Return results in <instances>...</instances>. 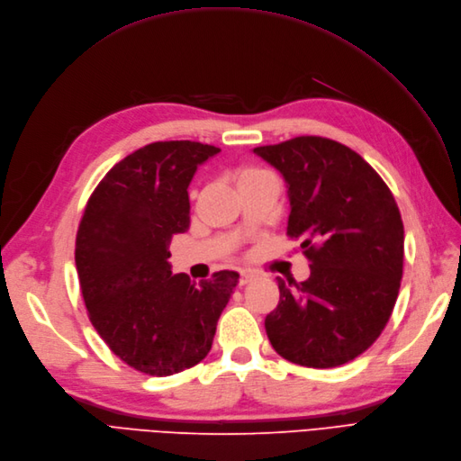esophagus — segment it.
Wrapping results in <instances>:
<instances>
[{
	"label": "esophagus",
	"instance_id": "1",
	"mask_svg": "<svg viewBox=\"0 0 461 461\" xmlns=\"http://www.w3.org/2000/svg\"><path fill=\"white\" fill-rule=\"evenodd\" d=\"M253 280H255V276H253L251 272H246V270H244V272L240 274V285H248V284L253 282Z\"/></svg>",
	"mask_w": 461,
	"mask_h": 461
}]
</instances>
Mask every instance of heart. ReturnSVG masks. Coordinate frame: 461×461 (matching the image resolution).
Instances as JSON below:
<instances>
[{
    "label": "heart",
    "instance_id": "1",
    "mask_svg": "<svg viewBox=\"0 0 461 461\" xmlns=\"http://www.w3.org/2000/svg\"><path fill=\"white\" fill-rule=\"evenodd\" d=\"M257 174H263V170H257V168H242V170H238L236 179L240 181V179H246V177H251V176H257Z\"/></svg>",
    "mask_w": 461,
    "mask_h": 461
}]
</instances>
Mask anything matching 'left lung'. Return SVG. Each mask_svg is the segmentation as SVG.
Wrapping results in <instances>:
<instances>
[{
	"label": "left lung",
	"instance_id": "8db88e82",
	"mask_svg": "<svg viewBox=\"0 0 461 461\" xmlns=\"http://www.w3.org/2000/svg\"><path fill=\"white\" fill-rule=\"evenodd\" d=\"M287 183V234L303 238L310 278L278 280L280 303L265 320L284 359L329 369L356 359L384 330L395 306L404 230L382 177L349 147L299 136L255 147Z\"/></svg>",
	"mask_w": 461,
	"mask_h": 461
}]
</instances>
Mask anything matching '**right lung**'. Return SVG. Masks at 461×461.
<instances>
[{
    "label": "right lung",
    "instance_id": "obj_1",
    "mask_svg": "<svg viewBox=\"0 0 461 461\" xmlns=\"http://www.w3.org/2000/svg\"><path fill=\"white\" fill-rule=\"evenodd\" d=\"M217 153L189 140L149 143L117 162L86 202L76 267L88 318L140 373L170 376L204 359L240 278L221 270L193 284L168 263L172 236L191 223L189 183Z\"/></svg>",
    "mask_w": 461,
    "mask_h": 461
}]
</instances>
